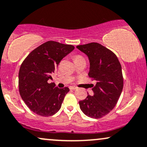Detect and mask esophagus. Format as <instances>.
Instances as JSON below:
<instances>
[{"label":"esophagus","mask_w":147,"mask_h":147,"mask_svg":"<svg viewBox=\"0 0 147 147\" xmlns=\"http://www.w3.org/2000/svg\"><path fill=\"white\" fill-rule=\"evenodd\" d=\"M69 88H70V89H71V90H75V89H77V87L76 86H70V87H69Z\"/></svg>","instance_id":"1"}]
</instances>
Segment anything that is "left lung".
I'll use <instances>...</instances> for the list:
<instances>
[{
    "instance_id": "left-lung-1",
    "label": "left lung",
    "mask_w": 147,
    "mask_h": 147,
    "mask_svg": "<svg viewBox=\"0 0 147 147\" xmlns=\"http://www.w3.org/2000/svg\"><path fill=\"white\" fill-rule=\"evenodd\" d=\"M77 48L88 56V76L97 81L93 87V96L88 95L79 102L87 117L99 119L114 109L121 94L123 79L121 65L117 56L97 42L78 45Z\"/></svg>"
}]
</instances>
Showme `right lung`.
<instances>
[{"label": "right lung", "instance_id": "right-lung-1", "mask_svg": "<svg viewBox=\"0 0 147 147\" xmlns=\"http://www.w3.org/2000/svg\"><path fill=\"white\" fill-rule=\"evenodd\" d=\"M75 49L70 45L48 41L31 51L23 61L19 72L20 96L29 109L42 117L55 114L69 88H59L51 80L60 61Z\"/></svg>", "mask_w": 147, "mask_h": 147}]
</instances>
